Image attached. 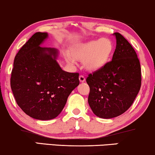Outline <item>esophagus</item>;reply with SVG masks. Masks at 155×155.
Segmentation results:
<instances>
[{"mask_svg":"<svg viewBox=\"0 0 155 155\" xmlns=\"http://www.w3.org/2000/svg\"><path fill=\"white\" fill-rule=\"evenodd\" d=\"M85 77L83 75H80L79 76V81L81 82H84V81H85Z\"/></svg>","mask_w":155,"mask_h":155,"instance_id":"1","label":"esophagus"}]
</instances>
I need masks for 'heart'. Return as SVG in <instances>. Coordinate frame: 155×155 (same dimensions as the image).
Returning <instances> with one entry per match:
<instances>
[{
    "label": "heart",
    "instance_id": "obj_1",
    "mask_svg": "<svg viewBox=\"0 0 155 155\" xmlns=\"http://www.w3.org/2000/svg\"><path fill=\"white\" fill-rule=\"evenodd\" d=\"M112 51V41L107 38H102L78 46L74 50L73 56L76 59H84L85 67L89 70H94L101 68L109 61Z\"/></svg>",
    "mask_w": 155,
    "mask_h": 155
}]
</instances>
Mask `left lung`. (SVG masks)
Returning a JSON list of instances; mask_svg holds the SVG:
<instances>
[{"mask_svg":"<svg viewBox=\"0 0 155 155\" xmlns=\"http://www.w3.org/2000/svg\"><path fill=\"white\" fill-rule=\"evenodd\" d=\"M112 60L87 78L88 102L100 118L110 119L124 113L134 102L142 83L140 60L133 47L119 33Z\"/></svg>","mask_w":155,"mask_h":155,"instance_id":"obj_1","label":"left lung"}]
</instances>
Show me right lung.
Wrapping results in <instances>:
<instances>
[{"label": "right lung", "instance_id": "right-lung-1", "mask_svg": "<svg viewBox=\"0 0 155 155\" xmlns=\"http://www.w3.org/2000/svg\"><path fill=\"white\" fill-rule=\"evenodd\" d=\"M48 37L37 32L15 55L11 87L17 104L34 119L49 120L63 110L68 97L79 84V73L61 69L58 51L40 46Z\"/></svg>", "mask_w": 155, "mask_h": 155}]
</instances>
